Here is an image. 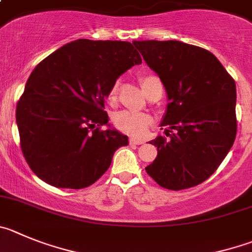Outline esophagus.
Here are the masks:
<instances>
[{
	"mask_svg": "<svg viewBox=\"0 0 252 252\" xmlns=\"http://www.w3.org/2000/svg\"><path fill=\"white\" fill-rule=\"evenodd\" d=\"M144 144L142 140H136V138H130V145H141Z\"/></svg>",
	"mask_w": 252,
	"mask_h": 252,
	"instance_id": "34e87169",
	"label": "esophagus"
}]
</instances>
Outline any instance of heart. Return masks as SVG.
I'll return each instance as SVG.
<instances>
[{
	"instance_id": "heart-1",
	"label": "heart",
	"mask_w": 252,
	"mask_h": 252,
	"mask_svg": "<svg viewBox=\"0 0 252 252\" xmlns=\"http://www.w3.org/2000/svg\"><path fill=\"white\" fill-rule=\"evenodd\" d=\"M140 84H141L142 90H144L147 97L155 92L162 94V84L156 75H152V73L141 75L140 76ZM117 92H119V82L116 81L110 87L107 94V100L111 103L116 101ZM150 124H151V117L149 115L135 114V112H130V111H121L114 117V127L120 132L133 136V137L144 135Z\"/></svg>"
}]
</instances>
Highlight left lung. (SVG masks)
I'll return each mask as SVG.
<instances>
[{
	"instance_id": "1",
	"label": "left lung",
	"mask_w": 252,
	"mask_h": 252,
	"mask_svg": "<svg viewBox=\"0 0 252 252\" xmlns=\"http://www.w3.org/2000/svg\"><path fill=\"white\" fill-rule=\"evenodd\" d=\"M133 45L161 78L170 101L161 122L166 136L150 142L158 147V156L146 172L168 190L193 188L218 170L234 145V78L210 51L198 46L155 40Z\"/></svg>"
}]
</instances>
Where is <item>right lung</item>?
Returning <instances> with one entry per match:
<instances>
[{
  "instance_id": "add662e5",
  "label": "right lung",
  "mask_w": 252,
  "mask_h": 252,
  "mask_svg": "<svg viewBox=\"0 0 252 252\" xmlns=\"http://www.w3.org/2000/svg\"><path fill=\"white\" fill-rule=\"evenodd\" d=\"M142 62L132 43L82 38L37 64L16 107L30 168L59 189H85L110 167L127 136L102 130L105 100L120 75Z\"/></svg>"
}]
</instances>
